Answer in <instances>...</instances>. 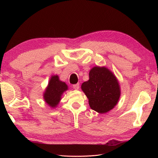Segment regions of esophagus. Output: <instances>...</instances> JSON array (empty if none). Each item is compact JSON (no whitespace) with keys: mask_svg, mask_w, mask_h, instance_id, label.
Here are the masks:
<instances>
[{"mask_svg":"<svg viewBox=\"0 0 158 158\" xmlns=\"http://www.w3.org/2000/svg\"><path fill=\"white\" fill-rule=\"evenodd\" d=\"M73 88L74 89H79V88H80V84H74L73 85Z\"/></svg>","mask_w":158,"mask_h":158,"instance_id":"1","label":"esophagus"}]
</instances>
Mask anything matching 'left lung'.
I'll return each mask as SVG.
<instances>
[{
    "label": "left lung",
    "mask_w": 158,
    "mask_h": 158,
    "mask_svg": "<svg viewBox=\"0 0 158 158\" xmlns=\"http://www.w3.org/2000/svg\"><path fill=\"white\" fill-rule=\"evenodd\" d=\"M89 77L81 88L89 100V107L99 113L109 111L116 106L121 95L115 76L105 66H95L90 70Z\"/></svg>",
    "instance_id": "8db88e82"
}]
</instances>
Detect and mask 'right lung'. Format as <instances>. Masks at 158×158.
Returning <instances> with one entry per match:
<instances>
[{
	"label": "right lung",
	"instance_id": "add662e5",
	"mask_svg": "<svg viewBox=\"0 0 158 158\" xmlns=\"http://www.w3.org/2000/svg\"><path fill=\"white\" fill-rule=\"evenodd\" d=\"M67 89V85L60 81L58 76H52L44 94L45 102L51 107H56L60 101L62 95Z\"/></svg>",
	"mask_w": 158,
	"mask_h": 158
}]
</instances>
